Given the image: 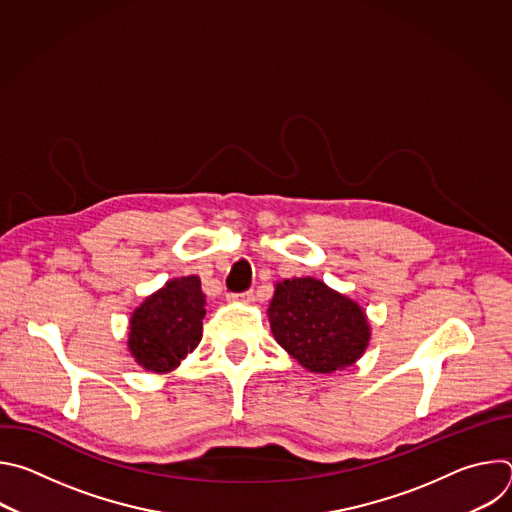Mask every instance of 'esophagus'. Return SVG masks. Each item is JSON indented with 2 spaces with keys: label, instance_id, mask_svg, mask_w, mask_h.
Returning a JSON list of instances; mask_svg holds the SVG:
<instances>
[{
  "label": "esophagus",
  "instance_id": "1",
  "mask_svg": "<svg viewBox=\"0 0 512 512\" xmlns=\"http://www.w3.org/2000/svg\"><path fill=\"white\" fill-rule=\"evenodd\" d=\"M229 302H239V304H251L253 302V291H245V294H231Z\"/></svg>",
  "mask_w": 512,
  "mask_h": 512
}]
</instances>
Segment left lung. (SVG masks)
<instances>
[{"label": "left lung", "mask_w": 512, "mask_h": 512, "mask_svg": "<svg viewBox=\"0 0 512 512\" xmlns=\"http://www.w3.org/2000/svg\"><path fill=\"white\" fill-rule=\"evenodd\" d=\"M267 316L277 344L314 375L352 367L371 342L364 308L316 277L277 281Z\"/></svg>", "instance_id": "left-lung-1"}]
</instances>
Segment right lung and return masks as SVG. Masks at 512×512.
<instances>
[{
  "label": "right lung",
  "mask_w": 512,
  "mask_h": 512,
  "mask_svg": "<svg viewBox=\"0 0 512 512\" xmlns=\"http://www.w3.org/2000/svg\"><path fill=\"white\" fill-rule=\"evenodd\" d=\"M206 296L200 277L186 275L166 281L129 316L127 350L141 369L164 375L202 340Z\"/></svg>",
  "instance_id": "obj_1"
}]
</instances>
